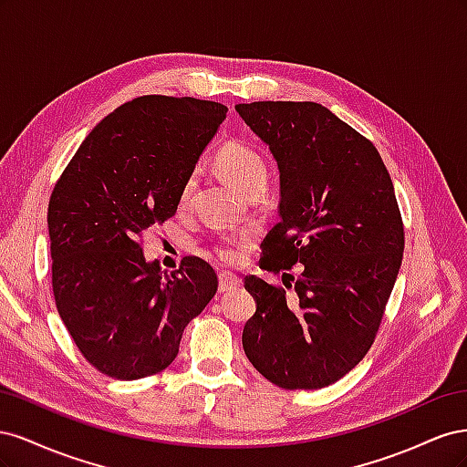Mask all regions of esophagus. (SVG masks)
I'll list each match as a JSON object with an SVG mask.
<instances>
[{"mask_svg":"<svg viewBox=\"0 0 467 467\" xmlns=\"http://www.w3.org/2000/svg\"><path fill=\"white\" fill-rule=\"evenodd\" d=\"M239 285H242V280H239V278L234 276V275L222 273V275L218 276V290H220V292H232V290L239 288Z\"/></svg>","mask_w":467,"mask_h":467,"instance_id":"esophagus-1","label":"esophagus"}]
</instances>
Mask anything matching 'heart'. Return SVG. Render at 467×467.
<instances>
[{
  "label": "heart",
  "mask_w": 467,
  "mask_h": 467,
  "mask_svg": "<svg viewBox=\"0 0 467 467\" xmlns=\"http://www.w3.org/2000/svg\"><path fill=\"white\" fill-rule=\"evenodd\" d=\"M218 167L220 171L228 177L230 182L247 192L255 187H263L266 181V163L263 155L245 144H228L218 153ZM196 187V173H191L185 182H182L179 192V204L185 206L191 201V194ZM218 257L223 263H234L237 259V249L232 242H223L218 245Z\"/></svg>",
  "instance_id": "obj_1"
}]
</instances>
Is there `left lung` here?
<instances>
[{
	"label": "left lung",
	"instance_id": "left-lung-1",
	"mask_svg": "<svg viewBox=\"0 0 467 467\" xmlns=\"http://www.w3.org/2000/svg\"><path fill=\"white\" fill-rule=\"evenodd\" d=\"M280 171V222L265 271L302 265L288 294L247 276L257 302L244 327L249 362L285 389H319L370 350L403 259V222L378 150L312 101L235 105Z\"/></svg>",
	"mask_w": 467,
	"mask_h": 467
}]
</instances>
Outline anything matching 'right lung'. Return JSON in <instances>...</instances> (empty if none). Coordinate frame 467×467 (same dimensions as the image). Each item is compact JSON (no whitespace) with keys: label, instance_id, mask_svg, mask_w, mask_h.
<instances>
[{"label":"right lung","instance_id":"right-lung-1","mask_svg":"<svg viewBox=\"0 0 467 467\" xmlns=\"http://www.w3.org/2000/svg\"><path fill=\"white\" fill-rule=\"evenodd\" d=\"M225 112L192 97L132 99L95 126L52 191L56 307L81 355L110 378L165 370L218 290L206 261L185 257L165 275L140 239L175 216L182 182Z\"/></svg>","mask_w":467,"mask_h":467}]
</instances>
